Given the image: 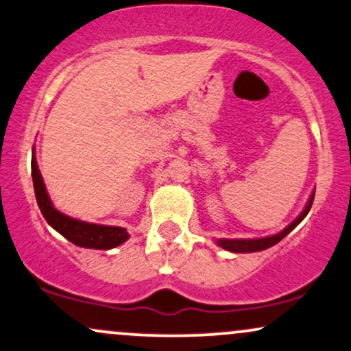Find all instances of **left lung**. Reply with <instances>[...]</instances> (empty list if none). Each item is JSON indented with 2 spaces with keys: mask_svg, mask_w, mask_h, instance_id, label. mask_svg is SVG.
Wrapping results in <instances>:
<instances>
[{
  "mask_svg": "<svg viewBox=\"0 0 351 351\" xmlns=\"http://www.w3.org/2000/svg\"><path fill=\"white\" fill-rule=\"evenodd\" d=\"M313 196H315V193H312L307 206H305L304 211L300 213V216L297 217L293 223L289 224L284 231H280L279 234L259 237V239H217V245H221V247L226 249V251H231V252H256V251H264V249H267V247H272L274 244H277L279 241L284 239V237L287 236L289 232H291L292 229L295 228L297 224H299L300 221L308 215L310 208H312V203H313Z\"/></svg>",
  "mask_w": 351,
  "mask_h": 351,
  "instance_id": "1",
  "label": "left lung"
}]
</instances>
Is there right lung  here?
Here are the masks:
<instances>
[{"label": "right lung", "mask_w": 351, "mask_h": 351, "mask_svg": "<svg viewBox=\"0 0 351 351\" xmlns=\"http://www.w3.org/2000/svg\"><path fill=\"white\" fill-rule=\"evenodd\" d=\"M31 175H33L36 199H38V206L41 208L44 219L66 239H69L72 244L90 249H112L128 239V232L125 228L86 223V221H79L62 215V213L52 206L46 186H44L43 176L39 173L34 152L33 160H31Z\"/></svg>", "instance_id": "right-lung-1"}]
</instances>
